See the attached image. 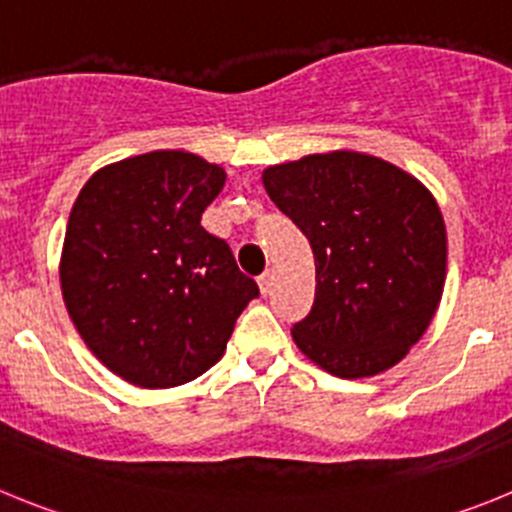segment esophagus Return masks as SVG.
<instances>
[{"mask_svg": "<svg viewBox=\"0 0 512 512\" xmlns=\"http://www.w3.org/2000/svg\"><path fill=\"white\" fill-rule=\"evenodd\" d=\"M271 287H274V274L271 271H264L259 277V289H261V295H269Z\"/></svg>", "mask_w": 512, "mask_h": 512, "instance_id": "obj_1", "label": "esophagus"}]
</instances>
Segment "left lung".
Masks as SVG:
<instances>
[{"mask_svg": "<svg viewBox=\"0 0 512 512\" xmlns=\"http://www.w3.org/2000/svg\"><path fill=\"white\" fill-rule=\"evenodd\" d=\"M264 187L315 256V300L292 328L302 354L343 379L395 366L441 302L446 225L433 194L356 151L269 166Z\"/></svg>", "mask_w": 512, "mask_h": 512, "instance_id": "1", "label": "left lung"}]
</instances>
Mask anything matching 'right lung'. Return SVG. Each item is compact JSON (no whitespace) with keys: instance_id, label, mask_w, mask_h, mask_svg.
<instances>
[{"instance_id":"obj_1","label":"right lung","mask_w":512,"mask_h":512,"mask_svg":"<svg viewBox=\"0 0 512 512\" xmlns=\"http://www.w3.org/2000/svg\"><path fill=\"white\" fill-rule=\"evenodd\" d=\"M225 171L184 151L104 166L66 225L63 302L79 336L125 382L164 390L220 361L259 297L223 238L200 225Z\"/></svg>"}]
</instances>
